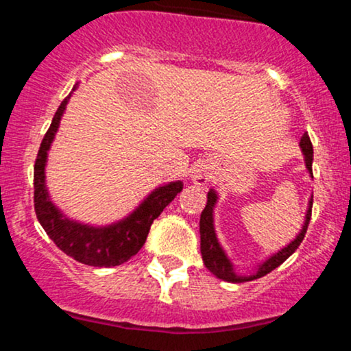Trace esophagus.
Here are the masks:
<instances>
[{"label":"esophagus","instance_id":"esophagus-1","mask_svg":"<svg viewBox=\"0 0 351 351\" xmlns=\"http://www.w3.org/2000/svg\"><path fill=\"white\" fill-rule=\"evenodd\" d=\"M211 175H213V167L208 163H201L195 170L191 171V180L193 183L198 184V186H204L211 181Z\"/></svg>","mask_w":351,"mask_h":351}]
</instances>
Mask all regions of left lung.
<instances>
[{
    "label": "left lung",
    "mask_w": 351,
    "mask_h": 351,
    "mask_svg": "<svg viewBox=\"0 0 351 351\" xmlns=\"http://www.w3.org/2000/svg\"><path fill=\"white\" fill-rule=\"evenodd\" d=\"M299 145L302 148V153H304L305 167H307L308 173L312 175L313 147H312V142H310L307 134L302 136ZM312 201H313V196L308 201V208H307V213H305L304 226H302L299 234L295 236V239L291 241V243L285 245V247H282L280 251L272 254L271 257H267L263 264L257 265V269L251 274V276H241V274H237L234 271V265H232L231 261H229L226 251H224L223 245H221L219 241H217V236L215 231V206L217 203V193L215 191V189H209L208 203H206V206H204L203 213H201V219H199L201 256H203V263L208 267V271L215 274L217 279H221V280L232 282V284H241V282H249L254 279H259V277H264L265 274H269L276 267H279V265L284 263L285 259H289V257L295 252V249L299 247L302 241H304L305 232H307V228L310 223V216H312Z\"/></svg>",
    "instance_id": "left-lung-1"
}]
</instances>
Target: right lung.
I'll return each mask as SVG.
<instances>
[{"mask_svg": "<svg viewBox=\"0 0 351 351\" xmlns=\"http://www.w3.org/2000/svg\"><path fill=\"white\" fill-rule=\"evenodd\" d=\"M75 88L77 84L72 92ZM69 99L71 95L62 100L39 147L34 165V211L43 229L60 251L86 265L114 267L127 263L142 249L153 221L183 189V181H170L155 188L130 215L107 226H90L67 217L51 201L46 186V163Z\"/></svg>", "mask_w": 351, "mask_h": 351, "instance_id": "1", "label": "right lung"}]
</instances>
